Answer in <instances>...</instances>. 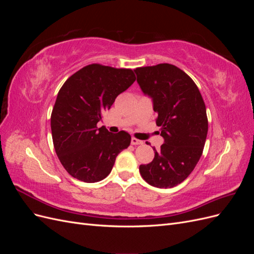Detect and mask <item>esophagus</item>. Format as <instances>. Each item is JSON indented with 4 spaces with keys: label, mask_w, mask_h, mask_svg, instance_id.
Instances as JSON below:
<instances>
[{
    "label": "esophagus",
    "mask_w": 254,
    "mask_h": 254,
    "mask_svg": "<svg viewBox=\"0 0 254 254\" xmlns=\"http://www.w3.org/2000/svg\"><path fill=\"white\" fill-rule=\"evenodd\" d=\"M131 144L134 145V146H136V145H142V144H143V141L137 140V139H135V137H131Z\"/></svg>",
    "instance_id": "1"
}]
</instances>
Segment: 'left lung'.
<instances>
[{
  "mask_svg": "<svg viewBox=\"0 0 254 254\" xmlns=\"http://www.w3.org/2000/svg\"><path fill=\"white\" fill-rule=\"evenodd\" d=\"M136 81L151 98L164 143L147 165H140L143 179L150 186L170 189L193 172L200 159L207 134L205 105L195 82L170 64L137 67Z\"/></svg>",
  "mask_w": 254,
  "mask_h": 254,
  "instance_id": "obj_1",
  "label": "left lung"
}]
</instances>
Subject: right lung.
Here are the masks:
<instances>
[{
	"label": "right lung",
	"mask_w": 254,
	"mask_h": 254,
	"mask_svg": "<svg viewBox=\"0 0 254 254\" xmlns=\"http://www.w3.org/2000/svg\"><path fill=\"white\" fill-rule=\"evenodd\" d=\"M135 80L130 68L90 64L73 74L58 92L51 129L55 151L74 178L93 183L105 179L115 158L127 148L131 136L97 128L102 113Z\"/></svg>",
	"instance_id": "add662e5"
}]
</instances>
